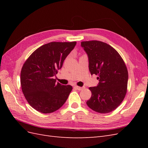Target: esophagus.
<instances>
[{"label": "esophagus", "mask_w": 148, "mask_h": 148, "mask_svg": "<svg viewBox=\"0 0 148 148\" xmlns=\"http://www.w3.org/2000/svg\"><path fill=\"white\" fill-rule=\"evenodd\" d=\"M75 88L77 89H78V90H79V91H81V90H83V89L84 88V86H83V87H80V86H75Z\"/></svg>", "instance_id": "1"}]
</instances>
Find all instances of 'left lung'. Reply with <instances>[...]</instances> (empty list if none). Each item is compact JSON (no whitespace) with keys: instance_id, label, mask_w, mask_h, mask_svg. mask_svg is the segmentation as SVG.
I'll return each mask as SVG.
<instances>
[{"instance_id":"left-lung-1","label":"left lung","mask_w":148,"mask_h":148,"mask_svg":"<svg viewBox=\"0 0 148 148\" xmlns=\"http://www.w3.org/2000/svg\"><path fill=\"white\" fill-rule=\"evenodd\" d=\"M88 56L89 70L97 75L99 84L89 88L92 95L86 104L94 111L109 113L122 103L127 91L128 70L122 57L114 48L99 41H83Z\"/></svg>"}]
</instances>
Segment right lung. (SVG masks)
<instances>
[{
	"label": "right lung",
	"instance_id": "add662e5",
	"mask_svg": "<svg viewBox=\"0 0 148 148\" xmlns=\"http://www.w3.org/2000/svg\"><path fill=\"white\" fill-rule=\"evenodd\" d=\"M77 42H51L39 47L21 69L22 92L29 104L40 112L49 114L60 109L72 86L56 83L53 78Z\"/></svg>",
	"mask_w": 148,
	"mask_h": 148
}]
</instances>
